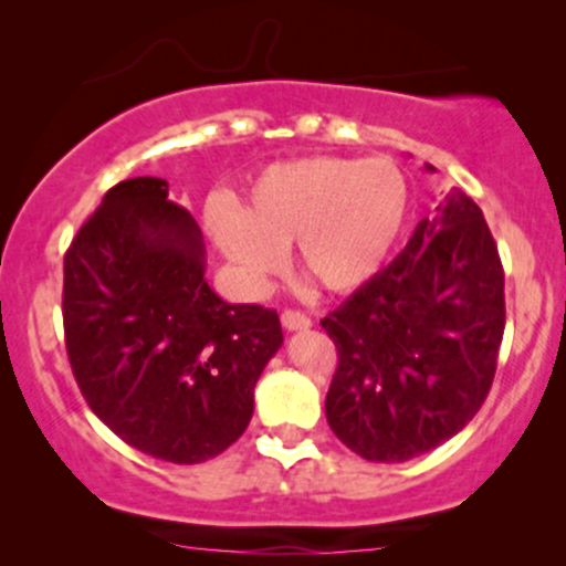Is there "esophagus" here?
<instances>
[{"label": "esophagus", "mask_w": 566, "mask_h": 566, "mask_svg": "<svg viewBox=\"0 0 566 566\" xmlns=\"http://www.w3.org/2000/svg\"><path fill=\"white\" fill-rule=\"evenodd\" d=\"M282 324H284V329L295 333V329H308L311 327V319L303 314V311L287 308V311H282Z\"/></svg>", "instance_id": "1"}]
</instances>
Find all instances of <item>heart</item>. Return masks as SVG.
<instances>
[{
    "label": "heart",
    "instance_id": "obj_1",
    "mask_svg": "<svg viewBox=\"0 0 566 566\" xmlns=\"http://www.w3.org/2000/svg\"><path fill=\"white\" fill-rule=\"evenodd\" d=\"M407 212V178L388 159L311 157L269 167L242 210L210 212V231L250 287L279 274L295 244L311 282L350 292L386 265Z\"/></svg>",
    "mask_w": 566,
    "mask_h": 566
}]
</instances>
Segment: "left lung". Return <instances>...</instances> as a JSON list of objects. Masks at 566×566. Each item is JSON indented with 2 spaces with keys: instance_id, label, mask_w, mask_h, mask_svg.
Returning <instances> with one entry per match:
<instances>
[{
  "instance_id": "obj_1",
  "label": "left lung",
  "mask_w": 566,
  "mask_h": 566,
  "mask_svg": "<svg viewBox=\"0 0 566 566\" xmlns=\"http://www.w3.org/2000/svg\"><path fill=\"white\" fill-rule=\"evenodd\" d=\"M322 327L337 348L324 412L348 450L405 463L452 439L490 394L505 329L503 263L476 201L452 191Z\"/></svg>"
}]
</instances>
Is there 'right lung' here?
Segmentation results:
<instances>
[{
	"instance_id": "1",
	"label": "right lung",
	"mask_w": 566,
	"mask_h": 566,
	"mask_svg": "<svg viewBox=\"0 0 566 566\" xmlns=\"http://www.w3.org/2000/svg\"><path fill=\"white\" fill-rule=\"evenodd\" d=\"M167 193L161 178L108 188L63 258V333L97 418L135 450L191 465L242 437L284 337L274 308L210 290L197 220Z\"/></svg>"
}]
</instances>
